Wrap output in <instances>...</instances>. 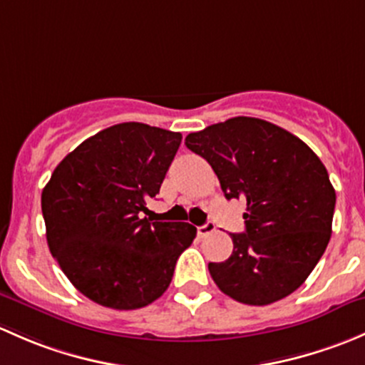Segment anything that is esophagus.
<instances>
[{"mask_svg":"<svg viewBox=\"0 0 365 365\" xmlns=\"http://www.w3.org/2000/svg\"><path fill=\"white\" fill-rule=\"evenodd\" d=\"M214 230H216V227H214L212 221H207V223L202 225V227L197 228V234H198V237H205V235L212 234Z\"/></svg>","mask_w":365,"mask_h":365,"instance_id":"1","label":"esophagus"}]
</instances>
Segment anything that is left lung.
Masks as SVG:
<instances>
[{"label": "left lung", "mask_w": 365, "mask_h": 365, "mask_svg": "<svg viewBox=\"0 0 365 365\" xmlns=\"http://www.w3.org/2000/svg\"><path fill=\"white\" fill-rule=\"evenodd\" d=\"M184 144L207 160L228 200L247 205L246 230L230 234V258L209 264L217 288L250 306L294 294L332 234L336 191L320 158L290 131L244 115L190 133Z\"/></svg>", "instance_id": "1"}]
</instances>
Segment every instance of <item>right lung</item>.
Listing matches in <instances>:
<instances>
[{"label": "right lung", "instance_id": "add662e5", "mask_svg": "<svg viewBox=\"0 0 365 365\" xmlns=\"http://www.w3.org/2000/svg\"><path fill=\"white\" fill-rule=\"evenodd\" d=\"M182 135L121 123L75 148L42 191L47 244L70 283L100 306L138 309L165 294L197 235L184 221L142 217Z\"/></svg>", "mask_w": 365, "mask_h": 365}]
</instances>
